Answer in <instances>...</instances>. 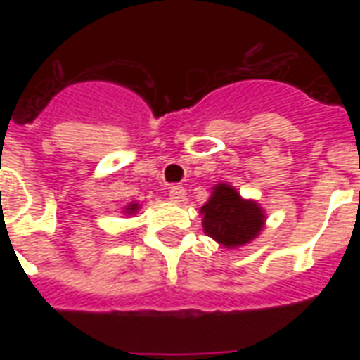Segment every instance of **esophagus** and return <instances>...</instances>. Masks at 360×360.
Here are the masks:
<instances>
[{
	"mask_svg": "<svg viewBox=\"0 0 360 360\" xmlns=\"http://www.w3.org/2000/svg\"><path fill=\"white\" fill-rule=\"evenodd\" d=\"M168 194H169V200L175 203H181L186 200V191L183 188V186H174V188H169Z\"/></svg>",
	"mask_w": 360,
	"mask_h": 360,
	"instance_id": "obj_1",
	"label": "esophagus"
}]
</instances>
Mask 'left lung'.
Listing matches in <instances>:
<instances>
[{
  "mask_svg": "<svg viewBox=\"0 0 360 360\" xmlns=\"http://www.w3.org/2000/svg\"><path fill=\"white\" fill-rule=\"evenodd\" d=\"M205 236L224 248H239L256 239L265 228L267 214L256 200H246L228 183H217L200 209Z\"/></svg>",
  "mask_w": 360,
  "mask_h": 360,
  "instance_id": "obj_1",
  "label": "left lung"
}]
</instances>
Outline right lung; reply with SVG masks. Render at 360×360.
<instances>
[{"label": "right lung", "mask_w": 360, "mask_h": 360, "mask_svg": "<svg viewBox=\"0 0 360 360\" xmlns=\"http://www.w3.org/2000/svg\"><path fill=\"white\" fill-rule=\"evenodd\" d=\"M140 207H141V205L138 202L127 203V205L123 207V214H127V217H129V214H136L138 211H140Z\"/></svg>", "instance_id": "1"}]
</instances>
